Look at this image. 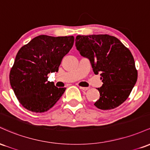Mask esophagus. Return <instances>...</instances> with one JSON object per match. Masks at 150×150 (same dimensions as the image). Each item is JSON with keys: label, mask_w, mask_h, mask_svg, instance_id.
I'll list each match as a JSON object with an SVG mask.
<instances>
[{"label": "esophagus", "mask_w": 150, "mask_h": 150, "mask_svg": "<svg viewBox=\"0 0 150 150\" xmlns=\"http://www.w3.org/2000/svg\"><path fill=\"white\" fill-rule=\"evenodd\" d=\"M79 88L80 89H82V90H87V89H89V87H79Z\"/></svg>", "instance_id": "esophagus-1"}]
</instances>
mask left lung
<instances>
[{"label":"left lung","mask_w":150,"mask_h":150,"mask_svg":"<svg viewBox=\"0 0 150 150\" xmlns=\"http://www.w3.org/2000/svg\"><path fill=\"white\" fill-rule=\"evenodd\" d=\"M75 46L87 58L94 74L100 73L103 85L98 88L100 97L94 106L101 110L118 107L128 99L137 79L131 52L119 39L108 34L78 35Z\"/></svg>","instance_id":"8db88e82"}]
</instances>
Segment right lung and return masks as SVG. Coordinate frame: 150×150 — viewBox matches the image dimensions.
Listing matches in <instances>:
<instances>
[{"instance_id":"right-lung-1","label":"right lung","mask_w":150,"mask_h":150,"mask_svg":"<svg viewBox=\"0 0 150 150\" xmlns=\"http://www.w3.org/2000/svg\"><path fill=\"white\" fill-rule=\"evenodd\" d=\"M75 38L40 35L19 50L10 72V82L23 107L35 113L47 111L65 91L48 81L58 71L61 61L73 47Z\"/></svg>"}]
</instances>
